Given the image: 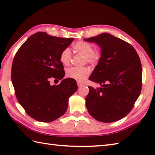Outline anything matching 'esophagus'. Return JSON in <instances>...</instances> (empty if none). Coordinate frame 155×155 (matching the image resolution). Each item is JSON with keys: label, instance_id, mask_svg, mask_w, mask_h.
<instances>
[{"label": "esophagus", "instance_id": "esophagus-1", "mask_svg": "<svg viewBox=\"0 0 155 155\" xmlns=\"http://www.w3.org/2000/svg\"><path fill=\"white\" fill-rule=\"evenodd\" d=\"M77 85H78V87H81L83 86V84L81 83L80 82H77Z\"/></svg>", "mask_w": 155, "mask_h": 155}]
</instances>
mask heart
I'll use <instances>...</instances> for the list:
<instances>
[{"label": "heart", "mask_w": 155, "mask_h": 155, "mask_svg": "<svg viewBox=\"0 0 155 155\" xmlns=\"http://www.w3.org/2000/svg\"><path fill=\"white\" fill-rule=\"evenodd\" d=\"M75 52L85 56L87 62L91 64H96L101 57L99 52L93 51V47L91 44L85 41L76 42L72 46ZM71 52L68 48L63 49L60 54V61L65 66H68L71 61ZM90 74V69L88 67H72L67 71V75L69 78L76 81H83Z\"/></svg>", "instance_id": "obj_1"}]
</instances>
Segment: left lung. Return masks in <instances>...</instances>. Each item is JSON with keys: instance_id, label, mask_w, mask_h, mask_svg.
<instances>
[{"instance_id": "left-lung-1", "label": "left lung", "mask_w": 155, "mask_h": 155, "mask_svg": "<svg viewBox=\"0 0 155 155\" xmlns=\"http://www.w3.org/2000/svg\"><path fill=\"white\" fill-rule=\"evenodd\" d=\"M84 41L101 48V58L88 79L101 87H88L86 107L95 119L117 121L132 110L142 87V66L132 46L110 33H102Z\"/></svg>"}]
</instances>
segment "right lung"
<instances>
[{"mask_svg":"<svg viewBox=\"0 0 155 155\" xmlns=\"http://www.w3.org/2000/svg\"><path fill=\"white\" fill-rule=\"evenodd\" d=\"M39 32L31 35L15 54L11 78L16 97L29 116L42 123L54 121L67 110L68 98L78 89L73 78L62 79L65 72L60 54L73 41ZM53 77L62 80L50 84Z\"/></svg>","mask_w":155,"mask_h":155,"instance_id":"obj_1","label":"right lung"}]
</instances>
